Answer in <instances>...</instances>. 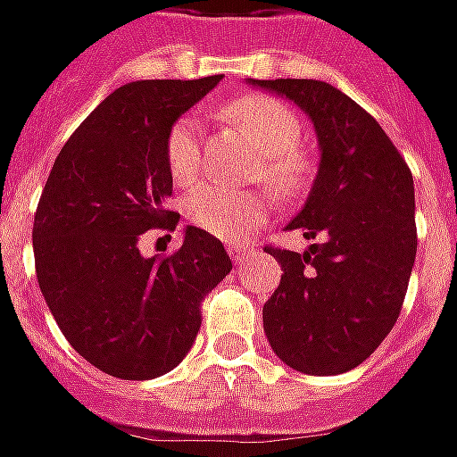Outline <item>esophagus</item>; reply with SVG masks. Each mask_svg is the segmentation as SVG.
<instances>
[{"instance_id":"obj_1","label":"esophagus","mask_w":457,"mask_h":457,"mask_svg":"<svg viewBox=\"0 0 457 457\" xmlns=\"http://www.w3.org/2000/svg\"><path fill=\"white\" fill-rule=\"evenodd\" d=\"M228 252L235 262H245L252 254V247H245V245H229Z\"/></svg>"}]
</instances>
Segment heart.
Returning a JSON list of instances; mask_svg holds the SVG:
<instances>
[{
	"label": "heart",
	"instance_id": "b5f03b06",
	"mask_svg": "<svg viewBox=\"0 0 457 457\" xmlns=\"http://www.w3.org/2000/svg\"><path fill=\"white\" fill-rule=\"evenodd\" d=\"M222 116L260 148L264 180L279 193H295L304 180V165L296 155L302 140V118L296 111L270 96H239L222 106ZM197 118L183 116L173 123L165 140L168 170L175 185H190L200 170ZM193 225L228 242H239L254 232L270 212V197L252 190H228L218 185H197L185 200Z\"/></svg>",
	"mask_w": 457,
	"mask_h": 457
}]
</instances>
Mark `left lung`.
<instances>
[{
    "label": "left lung",
    "mask_w": 457,
    "mask_h": 457,
    "mask_svg": "<svg viewBox=\"0 0 457 457\" xmlns=\"http://www.w3.org/2000/svg\"><path fill=\"white\" fill-rule=\"evenodd\" d=\"M247 84L292 101L314 126L319 168L287 225L314 239L272 250L282 282L262 306L264 334L289 369L334 376L366 361L394 328L416 260L413 175L356 101L317 79Z\"/></svg>",
    "instance_id": "left-lung-1"
}]
</instances>
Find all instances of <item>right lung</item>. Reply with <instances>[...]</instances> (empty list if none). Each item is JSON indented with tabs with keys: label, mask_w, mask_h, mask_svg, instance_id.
<instances>
[{
	"label": "right lung",
	"mask_w": 457,
	"mask_h": 457,
	"mask_svg": "<svg viewBox=\"0 0 457 457\" xmlns=\"http://www.w3.org/2000/svg\"><path fill=\"white\" fill-rule=\"evenodd\" d=\"M220 79L130 81L106 96L54 161L34 215L49 312L86 361L123 381H148L183 361L203 296L232 270L225 245L193 225L165 260L138 247L148 229L178 228L165 140Z\"/></svg>",
	"instance_id": "add662e5"
}]
</instances>
